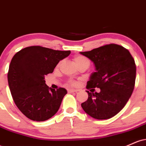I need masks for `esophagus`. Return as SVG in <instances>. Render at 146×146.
Returning <instances> with one entry per match:
<instances>
[{"instance_id": "34e87169", "label": "esophagus", "mask_w": 146, "mask_h": 146, "mask_svg": "<svg viewBox=\"0 0 146 146\" xmlns=\"http://www.w3.org/2000/svg\"><path fill=\"white\" fill-rule=\"evenodd\" d=\"M78 91H79V90H77V89H69V90H68V93H78Z\"/></svg>"}]
</instances>
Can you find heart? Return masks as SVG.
Listing matches in <instances>:
<instances>
[{
    "label": "heart",
    "instance_id": "obj_1",
    "mask_svg": "<svg viewBox=\"0 0 146 146\" xmlns=\"http://www.w3.org/2000/svg\"><path fill=\"white\" fill-rule=\"evenodd\" d=\"M74 61H75V63L76 64V65L78 66V67L79 66H82V65H84V64H88L90 65V61L88 60L86 57L83 56H76L74 58ZM62 64V61H60L58 63V64L56 65V68H58L60 67V66H61ZM71 83L72 84H74L75 82H74L71 81Z\"/></svg>",
    "mask_w": 146,
    "mask_h": 146
}]
</instances>
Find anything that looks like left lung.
Instances as JSON below:
<instances>
[{
  "label": "left lung",
  "instance_id": "left-lung-1",
  "mask_svg": "<svg viewBox=\"0 0 146 146\" xmlns=\"http://www.w3.org/2000/svg\"><path fill=\"white\" fill-rule=\"evenodd\" d=\"M80 53L93 62L96 70L90 75L86 88H100V93L86 90L88 100L82 107L93 118H111L121 111L133 92L136 79L135 60L128 49L116 44Z\"/></svg>",
  "mask_w": 146,
  "mask_h": 146
}]
</instances>
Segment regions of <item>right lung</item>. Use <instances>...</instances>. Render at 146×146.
I'll list each match as a JSON object with an SVG mask.
<instances>
[{"instance_id":"add662e5","label":"right lung","mask_w":146,"mask_h":146,"mask_svg":"<svg viewBox=\"0 0 146 146\" xmlns=\"http://www.w3.org/2000/svg\"><path fill=\"white\" fill-rule=\"evenodd\" d=\"M70 51H58L40 46L24 48L12 58L7 73L8 84L18 109L33 121L48 119L59 110L67 91L55 90L45 84L44 77Z\"/></svg>"}]
</instances>
